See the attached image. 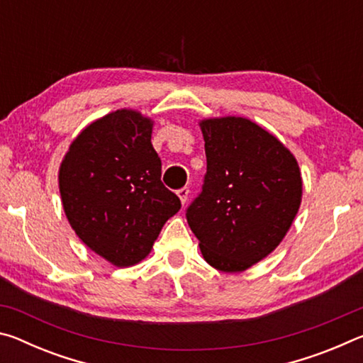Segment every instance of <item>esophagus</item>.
Masks as SVG:
<instances>
[{
    "instance_id": "34e87169",
    "label": "esophagus",
    "mask_w": 363,
    "mask_h": 363,
    "mask_svg": "<svg viewBox=\"0 0 363 363\" xmlns=\"http://www.w3.org/2000/svg\"><path fill=\"white\" fill-rule=\"evenodd\" d=\"M177 196H179V199H181L182 205H186V201L189 199V189L187 187H182V189L177 190Z\"/></svg>"
}]
</instances>
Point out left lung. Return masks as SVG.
<instances>
[{"mask_svg":"<svg viewBox=\"0 0 363 363\" xmlns=\"http://www.w3.org/2000/svg\"><path fill=\"white\" fill-rule=\"evenodd\" d=\"M200 128L206 174L187 223L210 266L242 272L272 253L291 227L303 195L298 162L248 118H210Z\"/></svg>","mask_w":363,"mask_h":363,"instance_id":"1","label":"left lung"}]
</instances>
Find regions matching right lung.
Here are the masks:
<instances>
[{
    "label": "right lung",
    "mask_w": 363,
    "mask_h": 363,
    "mask_svg": "<svg viewBox=\"0 0 363 363\" xmlns=\"http://www.w3.org/2000/svg\"><path fill=\"white\" fill-rule=\"evenodd\" d=\"M152 126L136 110H116L86 126L60 163V199L72 229L116 267L143 261L181 210L179 196L162 182Z\"/></svg>",
    "instance_id": "1"
}]
</instances>
